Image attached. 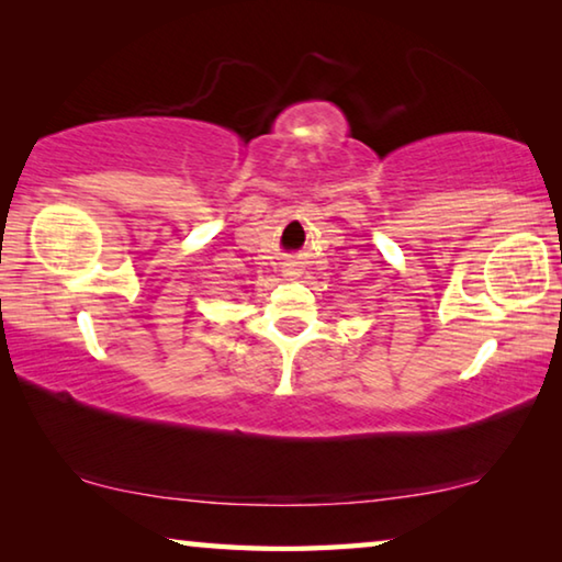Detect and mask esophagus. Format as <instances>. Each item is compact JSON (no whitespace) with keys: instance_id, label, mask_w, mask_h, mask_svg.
<instances>
[{"instance_id":"1","label":"esophagus","mask_w":562,"mask_h":562,"mask_svg":"<svg viewBox=\"0 0 562 562\" xmlns=\"http://www.w3.org/2000/svg\"><path fill=\"white\" fill-rule=\"evenodd\" d=\"M284 272H288V274H290V278H294V274H300V270H297V268H294V265H288V270H284Z\"/></svg>"}]
</instances>
